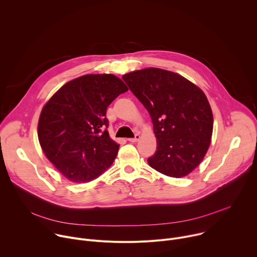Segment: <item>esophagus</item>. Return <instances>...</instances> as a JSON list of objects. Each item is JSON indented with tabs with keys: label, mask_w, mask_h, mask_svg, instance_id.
I'll use <instances>...</instances> for the list:
<instances>
[{
	"label": "esophagus",
	"mask_w": 257,
	"mask_h": 257,
	"mask_svg": "<svg viewBox=\"0 0 257 257\" xmlns=\"http://www.w3.org/2000/svg\"><path fill=\"white\" fill-rule=\"evenodd\" d=\"M139 139H140V134H139V133H136L135 136H134V138H129L128 140H129L130 142H137Z\"/></svg>",
	"instance_id": "obj_1"
}]
</instances>
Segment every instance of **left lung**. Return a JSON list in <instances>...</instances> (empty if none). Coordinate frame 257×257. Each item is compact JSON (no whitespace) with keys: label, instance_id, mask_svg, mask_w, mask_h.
Segmentation results:
<instances>
[{"label":"left lung","instance_id":"obj_1","mask_svg":"<svg viewBox=\"0 0 257 257\" xmlns=\"http://www.w3.org/2000/svg\"><path fill=\"white\" fill-rule=\"evenodd\" d=\"M148 109L157 138L149 165L174 178L189 175L210 145L213 117L204 92L178 73L145 68L122 76Z\"/></svg>","mask_w":257,"mask_h":257}]
</instances>
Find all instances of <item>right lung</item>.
<instances>
[{
    "mask_svg": "<svg viewBox=\"0 0 257 257\" xmlns=\"http://www.w3.org/2000/svg\"><path fill=\"white\" fill-rule=\"evenodd\" d=\"M126 84L113 74H86L64 84L44 105L38 136L44 154L69 181L90 182L114 163L106 108Z\"/></svg>",
    "mask_w": 257,
    "mask_h": 257,
    "instance_id": "obj_1",
    "label": "right lung"
}]
</instances>
